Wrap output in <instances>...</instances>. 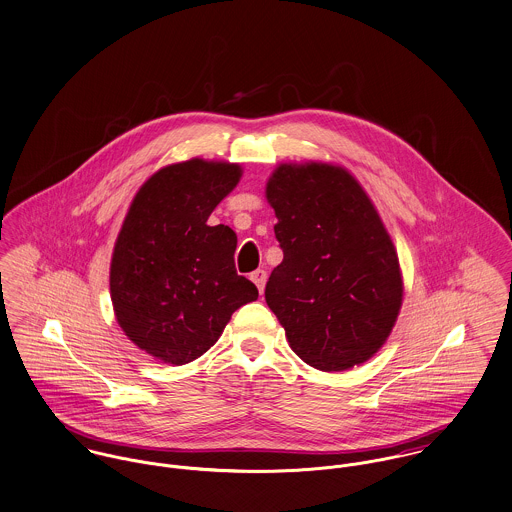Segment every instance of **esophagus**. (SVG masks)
<instances>
[{
    "mask_svg": "<svg viewBox=\"0 0 512 512\" xmlns=\"http://www.w3.org/2000/svg\"><path fill=\"white\" fill-rule=\"evenodd\" d=\"M251 281L257 284L259 292H263L265 283H267V271H263V269H257V271H253V273H251Z\"/></svg>",
    "mask_w": 512,
    "mask_h": 512,
    "instance_id": "esophagus-1",
    "label": "esophagus"
}]
</instances>
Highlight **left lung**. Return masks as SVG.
<instances>
[{
  "label": "left lung",
  "mask_w": 512,
  "mask_h": 512,
  "mask_svg": "<svg viewBox=\"0 0 512 512\" xmlns=\"http://www.w3.org/2000/svg\"><path fill=\"white\" fill-rule=\"evenodd\" d=\"M283 263L265 300L292 351L320 371L371 359L402 304L397 249L361 184L328 163L281 165L267 182Z\"/></svg>",
  "instance_id": "obj_1"
}]
</instances>
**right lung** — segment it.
I'll use <instances>...</instances> for the list:
<instances>
[{
  "label": "right lung",
  "mask_w": 512,
  "mask_h": 512,
  "mask_svg": "<svg viewBox=\"0 0 512 512\" xmlns=\"http://www.w3.org/2000/svg\"><path fill=\"white\" fill-rule=\"evenodd\" d=\"M239 178L241 167L222 161L169 165L139 188L123 220L110 267L115 318L165 363L204 355L231 314L259 296L235 271V231L206 224Z\"/></svg>",
  "instance_id": "obj_1"
}]
</instances>
